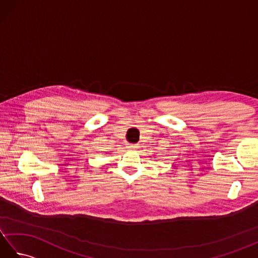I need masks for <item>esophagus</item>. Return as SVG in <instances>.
I'll list each match as a JSON object with an SVG mask.
<instances>
[{
	"label": "esophagus",
	"instance_id": "obj_1",
	"mask_svg": "<svg viewBox=\"0 0 258 258\" xmlns=\"http://www.w3.org/2000/svg\"><path fill=\"white\" fill-rule=\"evenodd\" d=\"M127 149L134 151V150H136V149H139V145H138V144H130V145L127 146Z\"/></svg>",
	"mask_w": 258,
	"mask_h": 258
}]
</instances>
